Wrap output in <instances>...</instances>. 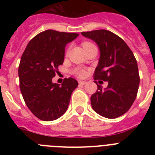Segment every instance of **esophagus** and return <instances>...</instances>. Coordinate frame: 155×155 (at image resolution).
<instances>
[{"instance_id":"esophagus-1","label":"esophagus","mask_w":155,"mask_h":155,"mask_svg":"<svg viewBox=\"0 0 155 155\" xmlns=\"http://www.w3.org/2000/svg\"><path fill=\"white\" fill-rule=\"evenodd\" d=\"M78 83H79V84H80V85H84V84H86V83H87V82L83 81H80Z\"/></svg>"}]
</instances>
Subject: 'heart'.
<instances>
[{
    "mask_svg": "<svg viewBox=\"0 0 155 155\" xmlns=\"http://www.w3.org/2000/svg\"><path fill=\"white\" fill-rule=\"evenodd\" d=\"M91 44H92V43H91V42H83V47L85 48L87 47V46H90V45ZM74 73L76 74L77 76H78L79 78H83V77L85 75L86 71L83 69H81V68H77V69L74 71Z\"/></svg>",
    "mask_w": 155,
    "mask_h": 155,
    "instance_id": "heart-1",
    "label": "heart"
}]
</instances>
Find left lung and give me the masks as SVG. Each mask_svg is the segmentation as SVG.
Listing matches in <instances>:
<instances>
[{
  "label": "left lung",
  "instance_id": "left-lung-1",
  "mask_svg": "<svg viewBox=\"0 0 155 155\" xmlns=\"http://www.w3.org/2000/svg\"><path fill=\"white\" fill-rule=\"evenodd\" d=\"M81 35L94 41L99 48L94 80L109 83L104 89L97 84L98 89L91 97L92 109L105 118H117L125 114L136 99L140 84L136 58L127 43L112 31L94 30L83 31Z\"/></svg>",
  "mask_w": 155,
  "mask_h": 155
}]
</instances>
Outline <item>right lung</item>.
<instances>
[{
	"mask_svg": "<svg viewBox=\"0 0 155 155\" xmlns=\"http://www.w3.org/2000/svg\"><path fill=\"white\" fill-rule=\"evenodd\" d=\"M78 35L46 30L30 40L21 56L18 67L20 90L28 108L39 120H55L68 109L71 94L78 83L68 78L59 84L53 83L52 78L64 63L66 45Z\"/></svg>",
	"mask_w": 155,
	"mask_h": 155,
	"instance_id": "1",
	"label": "right lung"
}]
</instances>
